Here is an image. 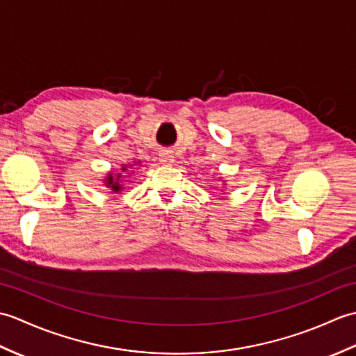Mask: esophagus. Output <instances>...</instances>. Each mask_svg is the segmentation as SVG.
<instances>
[{
  "label": "esophagus",
  "instance_id": "esophagus-1",
  "mask_svg": "<svg viewBox=\"0 0 356 356\" xmlns=\"http://www.w3.org/2000/svg\"><path fill=\"white\" fill-rule=\"evenodd\" d=\"M159 159H161V162L163 165H171L174 162V154L172 151L170 149H162L161 153H159Z\"/></svg>",
  "mask_w": 356,
  "mask_h": 356
}]
</instances>
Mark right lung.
Listing matches in <instances>:
<instances>
[{
	"label": "right lung",
	"mask_w": 356,
	"mask_h": 356,
	"mask_svg": "<svg viewBox=\"0 0 356 356\" xmlns=\"http://www.w3.org/2000/svg\"><path fill=\"white\" fill-rule=\"evenodd\" d=\"M127 168H128V166L125 165L122 171H127ZM104 184H105V186L110 188L113 193H119L124 188L122 185H120V184H122V174H120V172H108L107 177L104 179Z\"/></svg>",
	"instance_id": "obj_1"
}]
</instances>
